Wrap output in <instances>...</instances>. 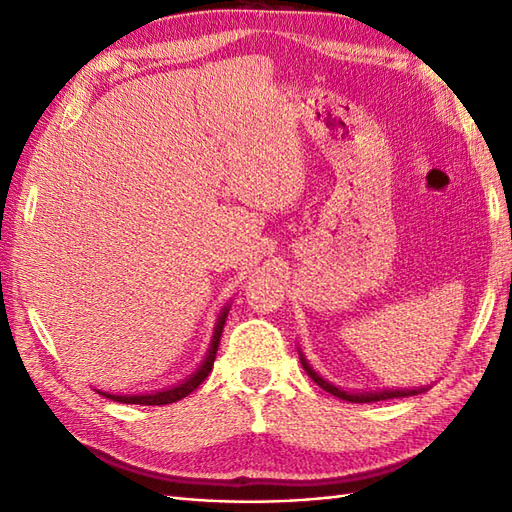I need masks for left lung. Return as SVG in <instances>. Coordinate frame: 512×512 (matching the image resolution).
Returning a JSON list of instances; mask_svg holds the SVG:
<instances>
[{"mask_svg":"<svg viewBox=\"0 0 512 512\" xmlns=\"http://www.w3.org/2000/svg\"><path fill=\"white\" fill-rule=\"evenodd\" d=\"M300 363H302V368L306 370V374H309V377H311L317 385H320L322 390L331 392L333 396H337V399L350 401V403L388 401V399H401V396H414V394H418V392H425V388H418V390H368V392H346V390H342V388H337V385L324 381V379L320 377V374H317V372L309 366V363H306L302 352H300Z\"/></svg>","mask_w":512,"mask_h":512,"instance_id":"left-lung-1","label":"left lung"}]
</instances>
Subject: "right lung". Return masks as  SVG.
<instances>
[{
    "label": "right lung",
    "mask_w": 512,
    "mask_h": 512,
    "mask_svg": "<svg viewBox=\"0 0 512 512\" xmlns=\"http://www.w3.org/2000/svg\"><path fill=\"white\" fill-rule=\"evenodd\" d=\"M227 311H230V306H225L219 315V322L214 326V335H212V342H210V350L206 359L201 361V366L190 374L188 379H184L181 383L173 385V388H166L160 392H151V394H109V392H100L102 396H107L111 401H118V403H129V405H168V403H175L179 399H184L190 392H195L199 385L206 381V377L210 374L212 366H214V359H217V350H219V342H221V333H223V326H225V317Z\"/></svg>",
    "instance_id": "right-lung-1"
}]
</instances>
